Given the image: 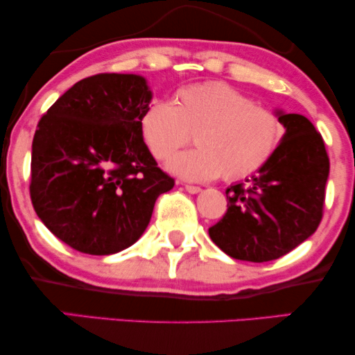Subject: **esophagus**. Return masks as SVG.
Listing matches in <instances>:
<instances>
[{
  "label": "esophagus",
  "instance_id": "34e87169",
  "mask_svg": "<svg viewBox=\"0 0 355 355\" xmlns=\"http://www.w3.org/2000/svg\"><path fill=\"white\" fill-rule=\"evenodd\" d=\"M184 189H186L189 193H198V192L202 191V189L198 187V186H191V184H186V186H184Z\"/></svg>",
  "mask_w": 355,
  "mask_h": 355
}]
</instances>
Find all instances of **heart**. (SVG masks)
I'll list each match as a JSON object with an SVG mask.
<instances>
[{
  "label": "heart",
  "instance_id": "1",
  "mask_svg": "<svg viewBox=\"0 0 355 355\" xmlns=\"http://www.w3.org/2000/svg\"><path fill=\"white\" fill-rule=\"evenodd\" d=\"M150 153L164 162L193 132L197 147L178 153L168 168L187 181L218 176L244 179L265 166L283 137L273 111L225 82L187 85L174 94V105L152 101L140 116Z\"/></svg>",
  "mask_w": 355,
  "mask_h": 355
}]
</instances>
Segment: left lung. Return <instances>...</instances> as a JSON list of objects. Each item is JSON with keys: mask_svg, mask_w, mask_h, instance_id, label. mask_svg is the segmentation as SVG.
<instances>
[{"mask_svg": "<svg viewBox=\"0 0 355 355\" xmlns=\"http://www.w3.org/2000/svg\"><path fill=\"white\" fill-rule=\"evenodd\" d=\"M278 118L286 134L273 157L245 182L226 189L227 210L208 230L232 259L261 263L295 249L323 218L329 158L322 134L302 114Z\"/></svg>", "mask_w": 355, "mask_h": 355, "instance_id": "obj_1", "label": "left lung"}]
</instances>
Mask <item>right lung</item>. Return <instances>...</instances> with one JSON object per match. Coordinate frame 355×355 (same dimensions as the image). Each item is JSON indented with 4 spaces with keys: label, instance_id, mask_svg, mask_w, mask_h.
Wrapping results in <instances>:
<instances>
[{
    "label": "right lung",
    "instance_id": "right-lung-1",
    "mask_svg": "<svg viewBox=\"0 0 355 355\" xmlns=\"http://www.w3.org/2000/svg\"><path fill=\"white\" fill-rule=\"evenodd\" d=\"M152 100L144 77L96 74L62 94L38 121L31 200L48 230L89 255L128 249L144 234L174 179L144 142Z\"/></svg>",
    "mask_w": 355,
    "mask_h": 355
}]
</instances>
